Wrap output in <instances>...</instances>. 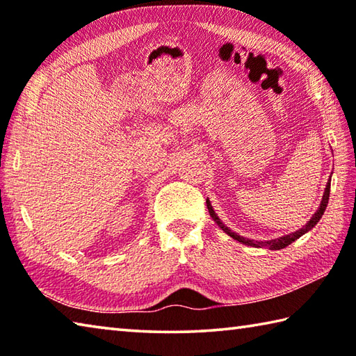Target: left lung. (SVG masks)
<instances>
[{"label": "left lung", "mask_w": 356, "mask_h": 356, "mask_svg": "<svg viewBox=\"0 0 356 356\" xmlns=\"http://www.w3.org/2000/svg\"><path fill=\"white\" fill-rule=\"evenodd\" d=\"M330 183H332V179H328V183H327V186H325V191H323L321 207L317 208V211H316V213L313 214V217H311V219L308 220L307 225L302 227L300 229H297V232H294V233H289V234L280 236V238H277V239H270V241H254V239H247V238H244V236H239L238 233L232 232V229H229V228L225 225V223H222V220L219 219V216L216 214V211L213 209V204H211V202L208 200V198H207V207H208V211H209L211 217H213V220L217 223V225H219V227L223 229V232H225V233L229 236V238H233V239H236V241L242 242V244L250 245V247H258V248H263V247H266V248H269V250H282V248L288 247L289 244H292V242L297 241L298 238H302V236H303L305 233H308L309 229H313V228L316 227V223L322 219V216H323V213H325L327 204H328V197H330Z\"/></svg>", "instance_id": "left-lung-1"}]
</instances>
